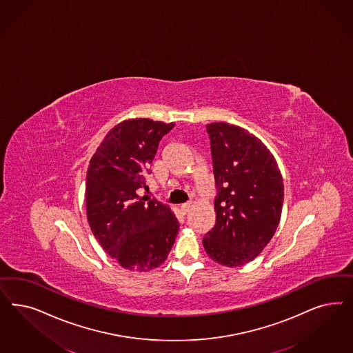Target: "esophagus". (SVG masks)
Listing matches in <instances>:
<instances>
[{"label":"esophagus","instance_id":"1","mask_svg":"<svg viewBox=\"0 0 353 353\" xmlns=\"http://www.w3.org/2000/svg\"><path fill=\"white\" fill-rule=\"evenodd\" d=\"M190 209H191V204H183L181 206V212H182L183 214H187L190 212Z\"/></svg>","mask_w":353,"mask_h":353}]
</instances>
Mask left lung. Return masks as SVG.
<instances>
[{"label": "left lung", "instance_id": "1", "mask_svg": "<svg viewBox=\"0 0 353 353\" xmlns=\"http://www.w3.org/2000/svg\"><path fill=\"white\" fill-rule=\"evenodd\" d=\"M210 139L216 225L203 239L214 261L238 268L254 260L279 225L283 179L270 150L239 125H206Z\"/></svg>", "mask_w": 353, "mask_h": 353}]
</instances>
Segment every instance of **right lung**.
<instances>
[{
  "instance_id": "obj_1",
  "label": "right lung",
  "mask_w": 353,
  "mask_h": 353,
  "mask_svg": "<svg viewBox=\"0 0 353 353\" xmlns=\"http://www.w3.org/2000/svg\"><path fill=\"white\" fill-rule=\"evenodd\" d=\"M175 123L148 118L123 121L92 156L85 181L87 219L110 257L127 270L149 272L168 259L179 228L169 205L137 194L159 140Z\"/></svg>"
}]
</instances>
